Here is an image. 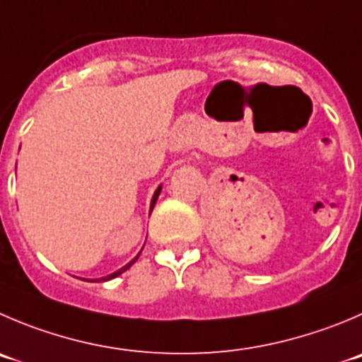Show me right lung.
<instances>
[{
    "instance_id": "add662e5",
    "label": "right lung",
    "mask_w": 362,
    "mask_h": 362,
    "mask_svg": "<svg viewBox=\"0 0 362 362\" xmlns=\"http://www.w3.org/2000/svg\"><path fill=\"white\" fill-rule=\"evenodd\" d=\"M160 192H161V187H158V190H156V192H154V195H153V201H151V211H153L154 204H156V201H158V195H160ZM139 256H140V254H139ZM139 256H136V257H135V259H132V261H129V263H127V264H126V267H122V268H120V270L113 272V274L106 275V277H101V279H99V281H110V279H115V277H117V275H120V274H122V272H126V270H127V268L132 267V264H133V263H135V261H136V259H139ZM90 282H92V281H90Z\"/></svg>"
}]
</instances>
